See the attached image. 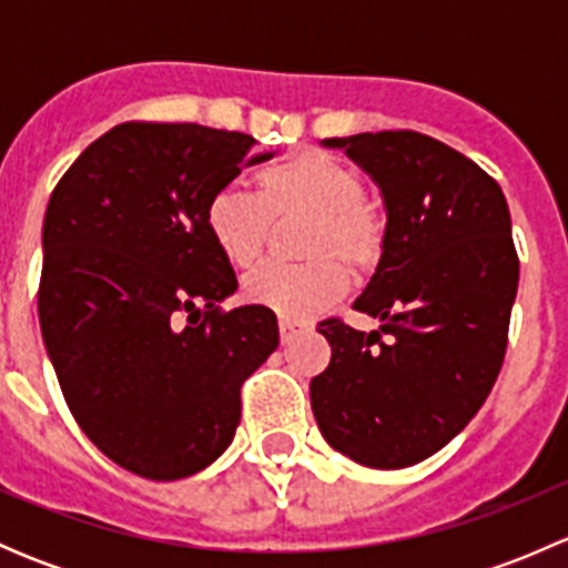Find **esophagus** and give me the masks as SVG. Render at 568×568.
<instances>
[{"label":"esophagus","instance_id":"obj_1","mask_svg":"<svg viewBox=\"0 0 568 568\" xmlns=\"http://www.w3.org/2000/svg\"><path fill=\"white\" fill-rule=\"evenodd\" d=\"M302 332H305V326H302V324H296V321L280 318V341H283V343L296 341V337H300Z\"/></svg>","mask_w":568,"mask_h":568}]
</instances>
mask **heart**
Returning a JSON list of instances; mask_svg holds the SVG:
<instances>
[{
    "instance_id": "b5f03b06",
    "label": "heart",
    "mask_w": 568,
    "mask_h": 568,
    "mask_svg": "<svg viewBox=\"0 0 568 568\" xmlns=\"http://www.w3.org/2000/svg\"><path fill=\"white\" fill-rule=\"evenodd\" d=\"M257 194L220 189L205 205V227L231 266L255 268L266 252L272 216L307 214L302 266H266L244 283L250 305L285 321H305L335 305L348 288V274L368 272L385 247V222L365 200L363 175L326 151H300L255 175Z\"/></svg>"
}]
</instances>
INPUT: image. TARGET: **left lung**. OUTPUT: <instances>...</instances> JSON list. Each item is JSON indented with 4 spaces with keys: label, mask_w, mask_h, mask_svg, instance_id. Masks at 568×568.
I'll return each mask as SVG.
<instances>
[{
    "label": "left lung",
    "mask_w": 568,
    "mask_h": 568,
    "mask_svg": "<svg viewBox=\"0 0 568 568\" xmlns=\"http://www.w3.org/2000/svg\"><path fill=\"white\" fill-rule=\"evenodd\" d=\"M379 186L385 247L354 311L379 329L321 321L332 359L311 382L326 443L400 469L450 443L495 387L517 300L519 257L503 189L417 131L321 140Z\"/></svg>",
    "instance_id": "8db88e82"
}]
</instances>
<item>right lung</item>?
I'll list each match as a JSON object with an SVG mask.
<instances>
[{
    "instance_id": "obj_1",
    "label": "right lung",
    "mask_w": 568,
    "mask_h": 568,
    "mask_svg": "<svg viewBox=\"0 0 568 568\" xmlns=\"http://www.w3.org/2000/svg\"><path fill=\"white\" fill-rule=\"evenodd\" d=\"M239 131L120 123L88 145L43 216L40 332L90 443L129 473L178 480L220 459L242 385L277 348V316L236 294L205 205L252 151Z\"/></svg>"
}]
</instances>
